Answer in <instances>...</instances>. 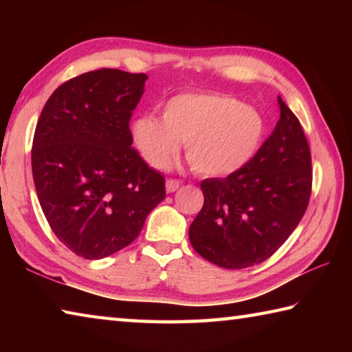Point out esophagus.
<instances>
[{
    "label": "esophagus",
    "mask_w": 352,
    "mask_h": 352,
    "mask_svg": "<svg viewBox=\"0 0 352 352\" xmlns=\"http://www.w3.org/2000/svg\"><path fill=\"white\" fill-rule=\"evenodd\" d=\"M178 186H180V182L174 180V178H169V180L166 182V190H168V192H175Z\"/></svg>",
    "instance_id": "esophagus-1"
}]
</instances>
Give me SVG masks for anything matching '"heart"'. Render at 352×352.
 <instances>
[{"instance_id": "obj_1", "label": "heart", "mask_w": 352, "mask_h": 352, "mask_svg": "<svg viewBox=\"0 0 352 352\" xmlns=\"http://www.w3.org/2000/svg\"><path fill=\"white\" fill-rule=\"evenodd\" d=\"M133 141L155 169L168 168L186 142V158L205 177H228L252 162L265 135L261 113L220 93H182L163 107V119H135Z\"/></svg>"}]
</instances>
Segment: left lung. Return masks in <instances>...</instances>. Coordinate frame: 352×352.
<instances>
[{"instance_id": "obj_1", "label": "left lung", "mask_w": 352, "mask_h": 352, "mask_svg": "<svg viewBox=\"0 0 352 352\" xmlns=\"http://www.w3.org/2000/svg\"><path fill=\"white\" fill-rule=\"evenodd\" d=\"M279 121L245 168L206 178L205 204L189 226L201 258L223 269H245L269 259L307 210L311 151L298 118L278 96Z\"/></svg>"}]
</instances>
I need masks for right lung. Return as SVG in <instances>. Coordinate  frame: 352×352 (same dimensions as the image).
<instances>
[{
  "label": "right lung",
  "instance_id": "obj_1",
  "mask_svg": "<svg viewBox=\"0 0 352 352\" xmlns=\"http://www.w3.org/2000/svg\"><path fill=\"white\" fill-rule=\"evenodd\" d=\"M147 76L102 68L62 83L32 142L41 210L63 245L102 259L132 243L166 197L164 177L132 147L129 122Z\"/></svg>",
  "mask_w": 352,
  "mask_h": 352
}]
</instances>
